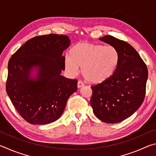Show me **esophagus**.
Listing matches in <instances>:
<instances>
[{
    "instance_id": "34e87169",
    "label": "esophagus",
    "mask_w": 156,
    "mask_h": 156,
    "mask_svg": "<svg viewBox=\"0 0 156 156\" xmlns=\"http://www.w3.org/2000/svg\"><path fill=\"white\" fill-rule=\"evenodd\" d=\"M83 86H84V83H83V82H81V81H78V82L77 87H78V89H79V88L83 87Z\"/></svg>"
}]
</instances>
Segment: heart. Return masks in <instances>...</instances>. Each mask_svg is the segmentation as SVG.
Returning <instances> with one entry per match:
<instances>
[{
  "instance_id": "obj_1",
  "label": "heart",
  "mask_w": 156,
  "mask_h": 156,
  "mask_svg": "<svg viewBox=\"0 0 156 156\" xmlns=\"http://www.w3.org/2000/svg\"><path fill=\"white\" fill-rule=\"evenodd\" d=\"M119 53L112 45L80 42L70 49L64 64L67 72L74 75L81 67L82 75L88 83L98 84L112 77L119 63Z\"/></svg>"
}]
</instances>
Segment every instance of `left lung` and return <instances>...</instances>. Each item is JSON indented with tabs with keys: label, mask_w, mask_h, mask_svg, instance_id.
Returning <instances> with one entry per match:
<instances>
[{
	"label": "left lung",
	"mask_w": 156,
	"mask_h": 156,
	"mask_svg": "<svg viewBox=\"0 0 156 156\" xmlns=\"http://www.w3.org/2000/svg\"><path fill=\"white\" fill-rule=\"evenodd\" d=\"M99 40L115 47L120 60L109 80L91 87V106L100 120L118 123L130 117L143 102L147 67L136 50L126 42L109 35Z\"/></svg>",
	"instance_id": "8db88e82"
}]
</instances>
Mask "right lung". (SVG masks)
Listing matches in <instances>:
<instances>
[{
	"label": "right lung",
	"mask_w": 156,
	"mask_h": 156,
	"mask_svg": "<svg viewBox=\"0 0 156 156\" xmlns=\"http://www.w3.org/2000/svg\"><path fill=\"white\" fill-rule=\"evenodd\" d=\"M69 45V38L65 35L36 36L9 59L7 94L29 123L55 122L62 114L69 98L77 91V80L61 75L65 69L62 53Z\"/></svg>",
	"instance_id": "add662e5"
}]
</instances>
